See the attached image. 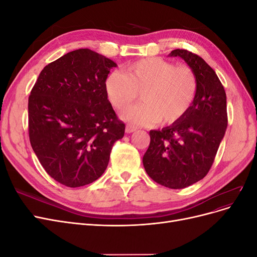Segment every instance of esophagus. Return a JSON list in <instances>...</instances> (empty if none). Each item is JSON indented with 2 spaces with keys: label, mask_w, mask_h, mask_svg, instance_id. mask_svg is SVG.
Returning <instances> with one entry per match:
<instances>
[{
  "label": "esophagus",
  "mask_w": 257,
  "mask_h": 257,
  "mask_svg": "<svg viewBox=\"0 0 257 257\" xmlns=\"http://www.w3.org/2000/svg\"><path fill=\"white\" fill-rule=\"evenodd\" d=\"M137 130V127L136 126H134V125H132V124H127L126 125V127H125V132L127 134H130V133H133V132H135Z\"/></svg>",
  "instance_id": "obj_1"
}]
</instances>
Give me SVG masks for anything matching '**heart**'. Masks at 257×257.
<instances>
[{
	"instance_id": "heart-1",
	"label": "heart",
	"mask_w": 257,
	"mask_h": 257,
	"mask_svg": "<svg viewBox=\"0 0 257 257\" xmlns=\"http://www.w3.org/2000/svg\"><path fill=\"white\" fill-rule=\"evenodd\" d=\"M106 91L118 111L138 99L143 103L123 114L135 124H173L186 114L198 91L196 74L188 65H176L161 58L133 62L123 72H112L106 79Z\"/></svg>"
}]
</instances>
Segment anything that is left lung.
Here are the masks:
<instances>
[{
	"label": "left lung",
	"mask_w": 257,
	"mask_h": 257,
	"mask_svg": "<svg viewBox=\"0 0 257 257\" xmlns=\"http://www.w3.org/2000/svg\"><path fill=\"white\" fill-rule=\"evenodd\" d=\"M169 56L182 58L196 74L198 91L182 119L162 131H150L143 163L147 174L169 189H184L201 180L211 168L227 127L226 93L204 59L184 49Z\"/></svg>",
	"instance_id": "obj_1"
}]
</instances>
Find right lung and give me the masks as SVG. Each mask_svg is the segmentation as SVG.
Listing matches in <instances>:
<instances>
[{"instance_id":"add662e5","label":"right lung","mask_w":257,"mask_h":257,"mask_svg":"<svg viewBox=\"0 0 257 257\" xmlns=\"http://www.w3.org/2000/svg\"><path fill=\"white\" fill-rule=\"evenodd\" d=\"M115 66L90 49L74 50L46 65L31 91V146L46 173L68 188L97 180L124 136L106 91Z\"/></svg>"}]
</instances>
